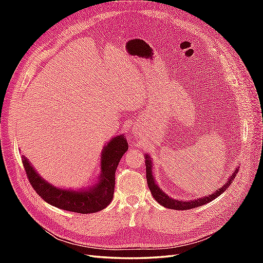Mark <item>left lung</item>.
<instances>
[{
  "label": "left lung",
  "mask_w": 263,
  "mask_h": 263,
  "mask_svg": "<svg viewBox=\"0 0 263 263\" xmlns=\"http://www.w3.org/2000/svg\"><path fill=\"white\" fill-rule=\"evenodd\" d=\"M145 155V164H146V173H147V183H148V187L150 190L151 194L155 197V200L164 208L166 209H171V210H177V211H185V210H191V209H195L197 206H202L204 204H208L212 202L215 198L218 197L221 193H224L227 190V187L232 184V181L235 179L236 174L238 173V168L235 169V171L230 174L228 180L220 186V189L216 190L215 192H213L210 195H206L203 197H198L196 200H189V201H181V200H176V198L170 197L168 194L164 193L163 191L158 186V184L155 181V177L153 174V160L148 154Z\"/></svg>",
  "instance_id": "8db88e82"
}]
</instances>
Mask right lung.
<instances>
[{
    "instance_id": "add662e5",
    "label": "right lung",
    "mask_w": 263,
    "mask_h": 263,
    "mask_svg": "<svg viewBox=\"0 0 263 263\" xmlns=\"http://www.w3.org/2000/svg\"><path fill=\"white\" fill-rule=\"evenodd\" d=\"M127 149L128 144L123 134L110 139L102 149L101 173L95 181L97 183L78 190L54 186L39 176L25 156H22V161L31 186L45 202L60 210L90 214L104 210L112 202L115 171Z\"/></svg>"
}]
</instances>
